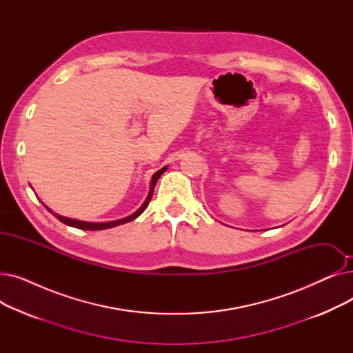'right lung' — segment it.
Instances as JSON below:
<instances>
[{
	"label": "right lung",
	"instance_id": "right-lung-1",
	"mask_svg": "<svg viewBox=\"0 0 353 353\" xmlns=\"http://www.w3.org/2000/svg\"><path fill=\"white\" fill-rule=\"evenodd\" d=\"M165 170H167V165H164L163 169H160L157 173L153 174L152 183H150V192H148V196H147L145 201L143 203V206H141L137 212H134L132 216L120 219V220H114V221H105V223H90V221H81V220H76V219L63 217V216H60V214H57V213H54V216L57 217L60 221H63L64 225H68V226L76 228V229H81V230H104V229H110V228L124 225V223H127V221H132V220H134L136 217H139V216L145 210V208L148 206V203H150V200H152V197H153V192H154L156 183H157L159 177H160ZM48 210H50V209H48ZM50 212H51V210H50ZM51 213H52V212H51Z\"/></svg>",
	"mask_w": 353,
	"mask_h": 353
}]
</instances>
